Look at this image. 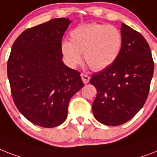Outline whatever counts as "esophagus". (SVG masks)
I'll return each instance as SVG.
<instances>
[{"instance_id": "1", "label": "esophagus", "mask_w": 157, "mask_h": 157, "mask_svg": "<svg viewBox=\"0 0 157 157\" xmlns=\"http://www.w3.org/2000/svg\"><path fill=\"white\" fill-rule=\"evenodd\" d=\"M81 79H82L83 82H84V84H87V83L90 81V77L88 76L87 74H85V73H81Z\"/></svg>"}]
</instances>
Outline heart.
<instances>
[{
  "label": "heart",
  "mask_w": 157,
  "mask_h": 157,
  "mask_svg": "<svg viewBox=\"0 0 157 157\" xmlns=\"http://www.w3.org/2000/svg\"><path fill=\"white\" fill-rule=\"evenodd\" d=\"M70 41H63L61 52L66 63L76 67L85 62L94 71H101L117 60L122 51L123 39L118 28L111 25L90 23L81 25L70 33Z\"/></svg>",
  "instance_id": "heart-1"
}]
</instances>
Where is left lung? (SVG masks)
Listing matches in <instances>:
<instances>
[{"label":"left lung","instance_id":"1","mask_svg":"<svg viewBox=\"0 0 157 157\" xmlns=\"http://www.w3.org/2000/svg\"><path fill=\"white\" fill-rule=\"evenodd\" d=\"M120 30L123 44L118 58L90 79L98 91L93 113L107 126L127 123L140 110L153 76L154 63L147 41L126 24L122 23Z\"/></svg>","mask_w":157,"mask_h":157}]
</instances>
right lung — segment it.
<instances>
[{"label": "right lung", "mask_w": 157, "mask_h": 157, "mask_svg": "<svg viewBox=\"0 0 157 157\" xmlns=\"http://www.w3.org/2000/svg\"><path fill=\"white\" fill-rule=\"evenodd\" d=\"M71 22L61 17L29 28L10 52L7 73L13 101L26 119L40 127L63 123L70 99L84 86L81 73L62 60L61 41Z\"/></svg>", "instance_id": "add662e5"}]
</instances>
